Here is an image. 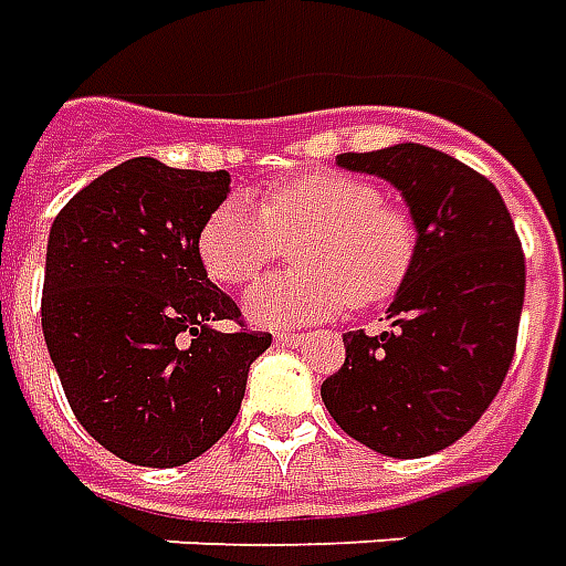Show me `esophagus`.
<instances>
[{
    "instance_id": "1",
    "label": "esophagus",
    "mask_w": 566,
    "mask_h": 566,
    "mask_svg": "<svg viewBox=\"0 0 566 566\" xmlns=\"http://www.w3.org/2000/svg\"><path fill=\"white\" fill-rule=\"evenodd\" d=\"M274 340L276 344H283V347H298L304 340V335H295V332H276Z\"/></svg>"
}]
</instances>
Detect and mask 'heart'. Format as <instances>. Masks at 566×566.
<instances>
[{"mask_svg":"<svg viewBox=\"0 0 566 566\" xmlns=\"http://www.w3.org/2000/svg\"><path fill=\"white\" fill-rule=\"evenodd\" d=\"M283 243H295L298 268L247 295V314L268 328L323 323L350 304L392 298L418 259V226L375 182L316 170L268 188L259 210L238 198L219 203L200 226L198 255L216 283L247 286Z\"/></svg>","mask_w":566,"mask_h":566,"instance_id":"1","label":"heart"}]
</instances>
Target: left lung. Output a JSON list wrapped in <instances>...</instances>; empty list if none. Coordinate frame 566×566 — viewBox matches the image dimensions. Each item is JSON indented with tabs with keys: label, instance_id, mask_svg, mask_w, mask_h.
<instances>
[{
	"label": "left lung",
	"instance_id": "obj_1",
	"mask_svg": "<svg viewBox=\"0 0 566 566\" xmlns=\"http://www.w3.org/2000/svg\"><path fill=\"white\" fill-rule=\"evenodd\" d=\"M338 167L387 179L418 226V259L387 307L390 332H347L323 380L340 430L384 457H427L467 436L503 387L524 304V252L491 179L444 151L399 143Z\"/></svg>",
	"mask_w": 566,
	"mask_h": 566
}]
</instances>
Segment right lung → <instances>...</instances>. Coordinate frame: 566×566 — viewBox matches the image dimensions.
Wrapping results in <instances>:
<instances>
[{
    "instance_id": "obj_1",
    "label": "right lung",
    "mask_w": 566,
    "mask_h": 566,
    "mask_svg": "<svg viewBox=\"0 0 566 566\" xmlns=\"http://www.w3.org/2000/svg\"><path fill=\"white\" fill-rule=\"evenodd\" d=\"M226 170L130 158L57 212L45 255L42 332L70 408L106 451L182 467L234 423L268 332L240 323L198 255L200 226L228 198Z\"/></svg>"
}]
</instances>
